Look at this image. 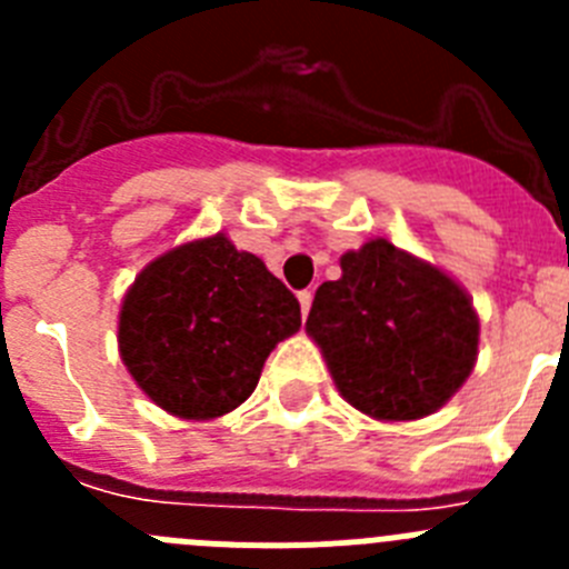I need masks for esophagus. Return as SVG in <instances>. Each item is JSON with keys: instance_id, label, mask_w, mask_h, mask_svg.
<instances>
[{"instance_id": "obj_1", "label": "esophagus", "mask_w": 569, "mask_h": 569, "mask_svg": "<svg viewBox=\"0 0 569 569\" xmlns=\"http://www.w3.org/2000/svg\"><path fill=\"white\" fill-rule=\"evenodd\" d=\"M299 305H301V316L308 319L310 305H313V293H310V290H301V293H299Z\"/></svg>"}]
</instances>
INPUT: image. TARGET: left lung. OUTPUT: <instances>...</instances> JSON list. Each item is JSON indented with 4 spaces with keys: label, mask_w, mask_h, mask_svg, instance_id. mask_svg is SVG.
<instances>
[{
    "label": "left lung",
    "mask_w": 569,
    "mask_h": 569,
    "mask_svg": "<svg viewBox=\"0 0 569 569\" xmlns=\"http://www.w3.org/2000/svg\"><path fill=\"white\" fill-rule=\"evenodd\" d=\"M308 333L339 393L381 421L436 413L479 353L470 296L387 239L341 256V279L316 290Z\"/></svg>",
    "instance_id": "obj_1"
}]
</instances>
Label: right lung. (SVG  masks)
Masks as SVG:
<instances>
[{
    "instance_id": "1",
    "label": "right lung",
    "mask_w": 569,
    "mask_h": 569,
    "mask_svg": "<svg viewBox=\"0 0 569 569\" xmlns=\"http://www.w3.org/2000/svg\"><path fill=\"white\" fill-rule=\"evenodd\" d=\"M299 328L296 296L259 256L216 233L136 276L119 313V353L150 401L208 421L253 393L270 350Z\"/></svg>"
}]
</instances>
